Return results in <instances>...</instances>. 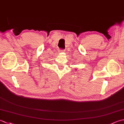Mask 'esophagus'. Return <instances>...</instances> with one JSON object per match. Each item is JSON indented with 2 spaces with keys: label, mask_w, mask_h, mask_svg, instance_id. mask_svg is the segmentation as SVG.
Listing matches in <instances>:
<instances>
[{
  "label": "esophagus",
  "mask_w": 124,
  "mask_h": 124,
  "mask_svg": "<svg viewBox=\"0 0 124 124\" xmlns=\"http://www.w3.org/2000/svg\"><path fill=\"white\" fill-rule=\"evenodd\" d=\"M64 51H65L64 50L63 51V50H61H61H60V51H59V52H64Z\"/></svg>",
  "instance_id": "esophagus-1"
}]
</instances>
